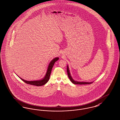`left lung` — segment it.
I'll return each instance as SVG.
<instances>
[{
  "label": "left lung",
  "mask_w": 120,
  "mask_h": 120,
  "mask_svg": "<svg viewBox=\"0 0 120 120\" xmlns=\"http://www.w3.org/2000/svg\"><path fill=\"white\" fill-rule=\"evenodd\" d=\"M67 72H68V77L69 78V79L74 84H91L92 83V82H78V81H76L75 80H74L71 77V75L69 71V69L68 68V65L67 66Z\"/></svg>",
  "instance_id": "1"
}]
</instances>
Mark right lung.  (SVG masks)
<instances>
[{
	"label": "right lung",
	"mask_w": 120,
	"mask_h": 120,
	"mask_svg": "<svg viewBox=\"0 0 120 120\" xmlns=\"http://www.w3.org/2000/svg\"><path fill=\"white\" fill-rule=\"evenodd\" d=\"M58 57H56L54 58L53 60H52L51 62L49 64V65L48 66V68L47 69V72L45 74V77L42 79H41L40 80H37V81H28L25 80L22 78H20L24 82H25L26 83L28 84L32 85H34L36 86H41L42 85L45 84L47 82L49 81V79L50 76L51 74V72L52 71V67L55 64V63L58 60Z\"/></svg>",
	"instance_id": "add662e5"
}]
</instances>
